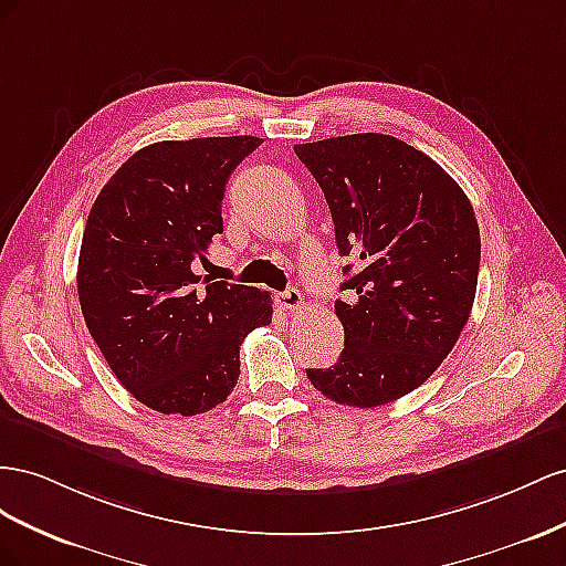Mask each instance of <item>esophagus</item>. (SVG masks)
Masks as SVG:
<instances>
[{
	"label": "esophagus",
	"mask_w": 566,
	"mask_h": 566,
	"mask_svg": "<svg viewBox=\"0 0 566 566\" xmlns=\"http://www.w3.org/2000/svg\"><path fill=\"white\" fill-rule=\"evenodd\" d=\"M274 301H277L282 311H301L303 303H305V298H303L298 289H286V292H280L277 296H274Z\"/></svg>",
	"instance_id": "obj_1"
}]
</instances>
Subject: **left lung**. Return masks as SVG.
Wrapping results in <instances>:
<instances>
[{
  "mask_svg": "<svg viewBox=\"0 0 566 566\" xmlns=\"http://www.w3.org/2000/svg\"><path fill=\"white\" fill-rule=\"evenodd\" d=\"M294 151L325 191L338 253L358 265L344 268L348 303H334L344 350L305 373L342 406H386L436 373L470 319L481 261L474 208L436 160L391 135Z\"/></svg>",
  "mask_w": 566,
  "mask_h": 566,
  "instance_id": "8db88e82",
  "label": "left lung"
}]
</instances>
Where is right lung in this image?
<instances>
[{
    "label": "right lung",
    "instance_id": "add662e5",
    "mask_svg": "<svg viewBox=\"0 0 566 566\" xmlns=\"http://www.w3.org/2000/svg\"><path fill=\"white\" fill-rule=\"evenodd\" d=\"M258 144L251 135L149 144L90 211L80 308L113 375L156 412L220 406L239 379L241 342L272 322L268 292L193 272L222 234L224 185Z\"/></svg>",
    "mask_w": 566,
    "mask_h": 566
}]
</instances>
